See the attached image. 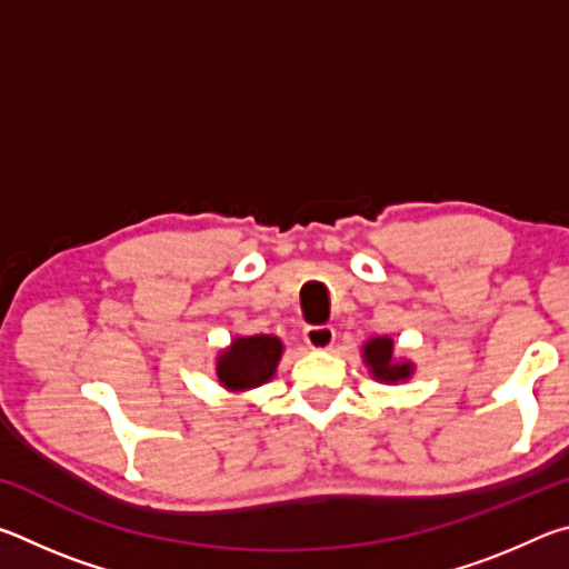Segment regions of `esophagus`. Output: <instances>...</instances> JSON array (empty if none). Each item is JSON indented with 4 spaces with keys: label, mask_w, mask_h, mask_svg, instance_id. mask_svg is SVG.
<instances>
[{
    "label": "esophagus",
    "mask_w": 569,
    "mask_h": 569,
    "mask_svg": "<svg viewBox=\"0 0 569 569\" xmlns=\"http://www.w3.org/2000/svg\"><path fill=\"white\" fill-rule=\"evenodd\" d=\"M303 339L308 346H311V349L321 351V349H329V346L333 343L336 331L326 323H308L303 329Z\"/></svg>",
    "instance_id": "34e87169"
}]
</instances>
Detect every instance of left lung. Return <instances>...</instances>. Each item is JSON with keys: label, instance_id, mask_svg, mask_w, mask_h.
<instances>
[{"label": "left lung", "instance_id": "1", "mask_svg": "<svg viewBox=\"0 0 569 569\" xmlns=\"http://www.w3.org/2000/svg\"><path fill=\"white\" fill-rule=\"evenodd\" d=\"M391 339H371L363 349V359L371 366V373L383 381H399L411 373L409 363H391Z\"/></svg>", "mask_w": 569, "mask_h": 569}]
</instances>
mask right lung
<instances>
[{
  "label": "right lung",
  "mask_w": 569,
  "mask_h": 569,
  "mask_svg": "<svg viewBox=\"0 0 569 569\" xmlns=\"http://www.w3.org/2000/svg\"><path fill=\"white\" fill-rule=\"evenodd\" d=\"M283 346L276 336H246L220 356L218 379L228 389H253L273 377Z\"/></svg>",
  "instance_id": "add662e5"
}]
</instances>
